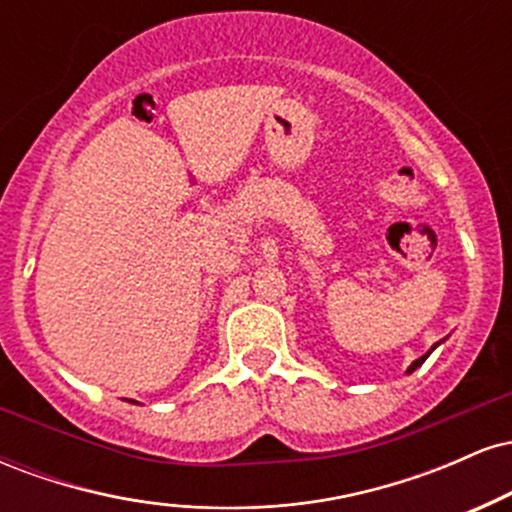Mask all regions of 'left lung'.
<instances>
[{
	"instance_id": "left-lung-1",
	"label": "left lung",
	"mask_w": 512,
	"mask_h": 512,
	"mask_svg": "<svg viewBox=\"0 0 512 512\" xmlns=\"http://www.w3.org/2000/svg\"><path fill=\"white\" fill-rule=\"evenodd\" d=\"M438 344H440V342H438ZM438 344H433V346H431V351H433V349H436V346H438ZM431 351H426V354H424V356H421V358H416V361H414V363H411V366L407 368V373H414V370H416V368H419V366H421V363H424L428 356H431Z\"/></svg>"
}]
</instances>
